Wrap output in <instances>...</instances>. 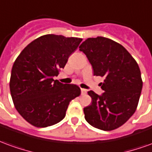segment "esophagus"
Wrapping results in <instances>:
<instances>
[{
    "label": "esophagus",
    "mask_w": 152,
    "mask_h": 152,
    "mask_svg": "<svg viewBox=\"0 0 152 152\" xmlns=\"http://www.w3.org/2000/svg\"><path fill=\"white\" fill-rule=\"evenodd\" d=\"M80 90H81V94H82V95L86 94V93H87V90H86V89H80Z\"/></svg>",
    "instance_id": "obj_1"
}]
</instances>
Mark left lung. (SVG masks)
Wrapping results in <instances>:
<instances>
[{
	"mask_svg": "<svg viewBox=\"0 0 152 152\" xmlns=\"http://www.w3.org/2000/svg\"><path fill=\"white\" fill-rule=\"evenodd\" d=\"M79 49L88 58L94 75L104 77L99 95L88 92L92 103L84 108L93 127L113 130L126 122L137 109L142 80L137 62L121 44L108 38H88Z\"/></svg>",
	"mask_w": 152,
	"mask_h": 152,
	"instance_id": "8db88e82",
	"label": "left lung"
}]
</instances>
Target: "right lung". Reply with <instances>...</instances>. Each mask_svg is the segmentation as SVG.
Instances as JSON below:
<instances>
[{
    "instance_id": "right-lung-1",
    "label": "right lung",
    "mask_w": 152,
    "mask_h": 152,
    "mask_svg": "<svg viewBox=\"0 0 152 152\" xmlns=\"http://www.w3.org/2000/svg\"><path fill=\"white\" fill-rule=\"evenodd\" d=\"M82 39L48 34L23 50L14 63L10 89L16 110L29 124L51 126L66 115L70 102L80 94L79 86L53 80Z\"/></svg>"
}]
</instances>
